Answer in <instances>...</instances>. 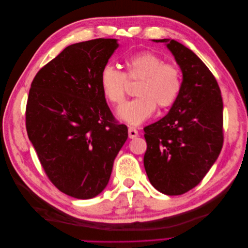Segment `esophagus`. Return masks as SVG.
Segmentation results:
<instances>
[{
	"label": "esophagus",
	"mask_w": 248,
	"mask_h": 248,
	"mask_svg": "<svg viewBox=\"0 0 248 248\" xmlns=\"http://www.w3.org/2000/svg\"><path fill=\"white\" fill-rule=\"evenodd\" d=\"M139 136V131L134 127H129L128 128V137L129 139H136Z\"/></svg>",
	"instance_id": "1"
}]
</instances>
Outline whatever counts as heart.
<instances>
[{"label":"heart","instance_id":"obj_1","mask_svg":"<svg viewBox=\"0 0 248 248\" xmlns=\"http://www.w3.org/2000/svg\"><path fill=\"white\" fill-rule=\"evenodd\" d=\"M124 71L106 65L100 72L103 95L112 104L121 103L126 95L127 80H139L137 98L123 103L118 116L132 126L145 122L153 115L156 107L166 109L174 104L181 93L183 77L180 67L152 51H140L125 59Z\"/></svg>","mask_w":248,"mask_h":248}]
</instances>
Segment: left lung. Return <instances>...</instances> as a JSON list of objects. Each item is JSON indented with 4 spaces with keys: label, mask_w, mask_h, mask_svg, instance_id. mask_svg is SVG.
<instances>
[{
    "label": "left lung",
    "mask_w": 248,
    "mask_h": 248,
    "mask_svg": "<svg viewBox=\"0 0 248 248\" xmlns=\"http://www.w3.org/2000/svg\"><path fill=\"white\" fill-rule=\"evenodd\" d=\"M167 43L182 70V90L169 114L146 126L144 166L150 182L168 196L196 187L223 145V104L212 72L192 50L175 40Z\"/></svg>",
    "instance_id": "8db88e82"
}]
</instances>
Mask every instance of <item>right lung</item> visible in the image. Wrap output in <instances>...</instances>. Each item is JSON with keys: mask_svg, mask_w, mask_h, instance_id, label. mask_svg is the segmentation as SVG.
Masks as SVG:
<instances>
[{"mask_svg": "<svg viewBox=\"0 0 248 248\" xmlns=\"http://www.w3.org/2000/svg\"><path fill=\"white\" fill-rule=\"evenodd\" d=\"M118 46L110 38L71 44L37 72L29 91V140L50 182L72 198L91 199L106 188L128 138L99 81Z\"/></svg>", "mask_w": 248, "mask_h": 248, "instance_id": "1", "label": "right lung"}]
</instances>
